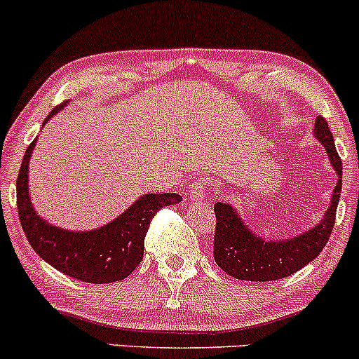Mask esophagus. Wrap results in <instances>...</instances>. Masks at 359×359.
<instances>
[{"mask_svg":"<svg viewBox=\"0 0 359 359\" xmlns=\"http://www.w3.org/2000/svg\"><path fill=\"white\" fill-rule=\"evenodd\" d=\"M191 201L194 202H202L205 198V182L204 180H194L191 185V191H189Z\"/></svg>","mask_w":359,"mask_h":359,"instance_id":"obj_1","label":"esophagus"}]
</instances>
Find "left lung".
Returning a JSON list of instances; mask_svg holds the SVG:
<instances>
[{"label":"left lung","mask_w":359,"mask_h":359,"mask_svg":"<svg viewBox=\"0 0 359 359\" xmlns=\"http://www.w3.org/2000/svg\"><path fill=\"white\" fill-rule=\"evenodd\" d=\"M314 135L325 145L330 161L338 174V184L332 191L330 209L316 227L292 239L264 241L250 232L231 205L217 202L214 205V259L224 273L241 280L267 283L297 273L316 259L330 239L336 221V209L343 187V163L334 147V138L325 116L319 115L314 125Z\"/></svg>","instance_id":"8db88e82"}]
</instances>
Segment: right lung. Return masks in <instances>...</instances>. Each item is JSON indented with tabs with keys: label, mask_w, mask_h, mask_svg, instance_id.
I'll return each instance as SVG.
<instances>
[{
	"label": "right lung",
	"mask_w": 359,
	"mask_h": 359,
	"mask_svg": "<svg viewBox=\"0 0 359 359\" xmlns=\"http://www.w3.org/2000/svg\"><path fill=\"white\" fill-rule=\"evenodd\" d=\"M60 107L50 111V120ZM45 120V122H46ZM36 140L28 145L16 180V204L21 227L34 252L60 273L90 284L122 280L144 257V243L154 215L162 207L182 201L179 194H145L132 207L90 232H72L50 226L36 215L28 196V163Z\"/></svg>",
	"instance_id": "1"
}]
</instances>
